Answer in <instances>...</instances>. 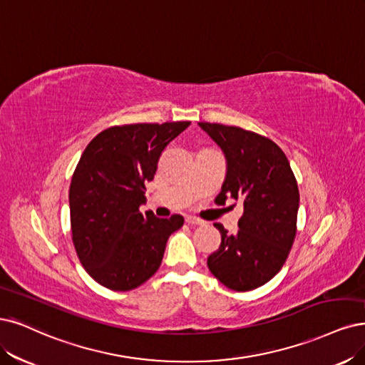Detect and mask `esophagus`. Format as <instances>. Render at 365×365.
<instances>
[{
	"label": "esophagus",
	"instance_id": "obj_1",
	"mask_svg": "<svg viewBox=\"0 0 365 365\" xmlns=\"http://www.w3.org/2000/svg\"><path fill=\"white\" fill-rule=\"evenodd\" d=\"M185 221L187 224H194V225H201V224H203V221H201L200 218H195V217H186Z\"/></svg>",
	"mask_w": 365,
	"mask_h": 365
}]
</instances>
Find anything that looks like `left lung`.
Segmentation results:
<instances>
[{
	"instance_id": "8db88e82",
	"label": "left lung",
	"mask_w": 365,
	"mask_h": 365,
	"mask_svg": "<svg viewBox=\"0 0 365 365\" xmlns=\"http://www.w3.org/2000/svg\"><path fill=\"white\" fill-rule=\"evenodd\" d=\"M225 153L227 175L218 203L244 206L239 230L207 257L209 271L228 289L248 292L272 279L286 263L296 236L299 190L284 152L267 137L237 126L198 123Z\"/></svg>"
}]
</instances>
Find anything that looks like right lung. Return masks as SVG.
Segmentation results:
<instances>
[{"instance_id":"right-lung-1","label":"right lung","mask_w":365,"mask_h":365,"mask_svg":"<svg viewBox=\"0 0 365 365\" xmlns=\"http://www.w3.org/2000/svg\"><path fill=\"white\" fill-rule=\"evenodd\" d=\"M190 125L111 126L81 155L69 190L72 240L81 264L101 286L128 292L144 284L159 269L170 235L183 225L180 215L159 220L140 206L162 150Z\"/></svg>"}]
</instances>
